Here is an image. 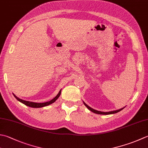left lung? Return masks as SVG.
Segmentation results:
<instances>
[{
  "mask_svg": "<svg viewBox=\"0 0 148 148\" xmlns=\"http://www.w3.org/2000/svg\"><path fill=\"white\" fill-rule=\"evenodd\" d=\"M84 105H85L86 107H87V108L89 110H90L91 112L95 113V114H101V115H109V114H115V113H117L119 112H120L124 108V107L123 108H121L119 110H114V111H111V112H101V111H97V110H95L92 108L91 107H90L89 106H88L85 103H84Z\"/></svg>",
  "mask_w": 148,
  "mask_h": 148,
  "instance_id": "8db88e82",
  "label": "left lung"
}]
</instances>
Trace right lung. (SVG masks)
Returning <instances> with one entry per match:
<instances>
[{"instance_id":"add662e5","label":"right lung","mask_w":148,"mask_h":148,"mask_svg":"<svg viewBox=\"0 0 148 148\" xmlns=\"http://www.w3.org/2000/svg\"><path fill=\"white\" fill-rule=\"evenodd\" d=\"M61 91H62V90H60V92H59V93L58 94V95H56V96L54 98H53V99L51 100V101H47V102H45V103H34V102H31V101L22 100L21 99H20V98L17 97L14 94H13L14 95V97H15L17 100H18V101H20V102H21L22 103L24 104V105H26V106L32 107V108H42V107H44V106H48L49 105H51V104L54 103L55 101H56L58 99V98L60 97V95L61 94Z\"/></svg>"}]
</instances>
